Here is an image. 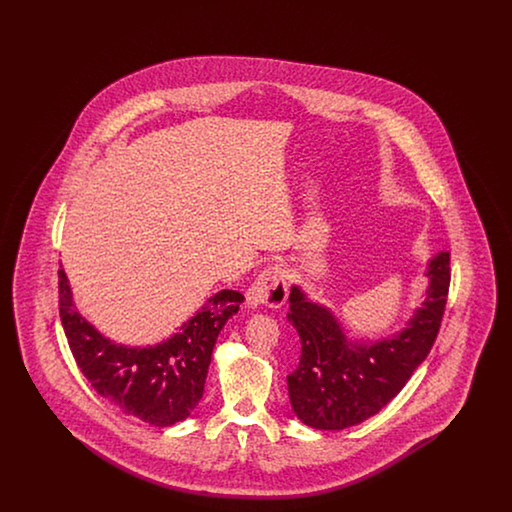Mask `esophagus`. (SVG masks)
Here are the masks:
<instances>
[{
  "label": "esophagus",
  "mask_w": 512,
  "mask_h": 512,
  "mask_svg": "<svg viewBox=\"0 0 512 512\" xmlns=\"http://www.w3.org/2000/svg\"><path fill=\"white\" fill-rule=\"evenodd\" d=\"M288 299V284H286V274L284 270L274 265L268 267L255 278V282L247 290V305L249 307H282Z\"/></svg>",
  "instance_id": "34e87169"
}]
</instances>
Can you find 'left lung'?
<instances>
[{
  "label": "left lung",
  "mask_w": 512,
  "mask_h": 512,
  "mask_svg": "<svg viewBox=\"0 0 512 512\" xmlns=\"http://www.w3.org/2000/svg\"><path fill=\"white\" fill-rule=\"evenodd\" d=\"M426 276V297L407 328L378 341L347 340L328 307L292 286L288 320L299 334L301 359L288 376V393L301 422L343 430L380 413L403 390L438 338L451 280L447 251L430 259Z\"/></svg>",
  "instance_id": "left-lung-1"
}]
</instances>
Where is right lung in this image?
I'll list each match as a JSON object with an SVG mask.
<instances>
[{
	"label": "right lung",
	"mask_w": 512,
	"mask_h": 512,
	"mask_svg": "<svg viewBox=\"0 0 512 512\" xmlns=\"http://www.w3.org/2000/svg\"><path fill=\"white\" fill-rule=\"evenodd\" d=\"M242 301V293L222 290L169 340L128 347L99 334L76 311L67 274L59 268V317L76 365L119 411L161 428L188 418L201 401L213 347Z\"/></svg>",
	"instance_id": "1"
}]
</instances>
